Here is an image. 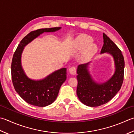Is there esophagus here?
<instances>
[{"mask_svg": "<svg viewBox=\"0 0 134 134\" xmlns=\"http://www.w3.org/2000/svg\"><path fill=\"white\" fill-rule=\"evenodd\" d=\"M69 72L70 74L72 75H75L76 74V68L75 67H71L69 69Z\"/></svg>", "mask_w": 134, "mask_h": 134, "instance_id": "esophagus-1", "label": "esophagus"}]
</instances>
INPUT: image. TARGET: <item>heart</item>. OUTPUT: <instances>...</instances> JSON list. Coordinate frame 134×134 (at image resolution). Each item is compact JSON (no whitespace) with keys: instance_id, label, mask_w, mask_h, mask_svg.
Returning a JSON list of instances; mask_svg holds the SVG:
<instances>
[{"instance_id":"heart-1","label":"heart","mask_w":134,"mask_h":134,"mask_svg":"<svg viewBox=\"0 0 134 134\" xmlns=\"http://www.w3.org/2000/svg\"><path fill=\"white\" fill-rule=\"evenodd\" d=\"M93 39L90 36L80 35L73 42V52L76 53L83 52L82 59L83 61L90 60L98 52V46L93 43Z\"/></svg>"}]
</instances>
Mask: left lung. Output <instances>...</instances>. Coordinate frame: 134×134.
<instances>
[{"label":"left lung","mask_w":134,"mask_h":134,"mask_svg":"<svg viewBox=\"0 0 134 134\" xmlns=\"http://www.w3.org/2000/svg\"><path fill=\"white\" fill-rule=\"evenodd\" d=\"M103 46L100 54L107 53L113 57L115 71L110 78L104 82H98L90 74L91 62L78 66L77 95L85 105L97 107L107 103L116 95L124 80V59L121 52L105 34H103Z\"/></svg>","instance_id":"left-lung-1"}]
</instances>
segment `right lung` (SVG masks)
Wrapping results in <instances>:
<instances>
[{
	"mask_svg": "<svg viewBox=\"0 0 134 134\" xmlns=\"http://www.w3.org/2000/svg\"><path fill=\"white\" fill-rule=\"evenodd\" d=\"M62 27L39 29L32 31L24 38L13 55L11 71L15 91L23 100L31 105L45 107L53 103L60 88L67 78V69L62 68L41 80H32L25 74L21 64L24 47L44 32H53Z\"/></svg>",
	"mask_w": 134,
	"mask_h": 134,
	"instance_id": "1",
	"label": "right lung"
}]
</instances>
